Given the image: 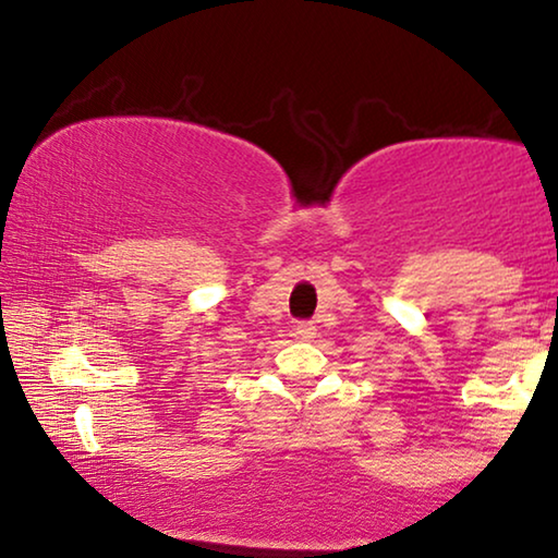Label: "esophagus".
I'll return each mask as SVG.
<instances>
[{"instance_id":"esophagus-1","label":"esophagus","mask_w":558,"mask_h":558,"mask_svg":"<svg viewBox=\"0 0 558 558\" xmlns=\"http://www.w3.org/2000/svg\"><path fill=\"white\" fill-rule=\"evenodd\" d=\"M292 335H295V339H302V342H310L317 335V329L313 323H298L295 329H292Z\"/></svg>"}]
</instances>
